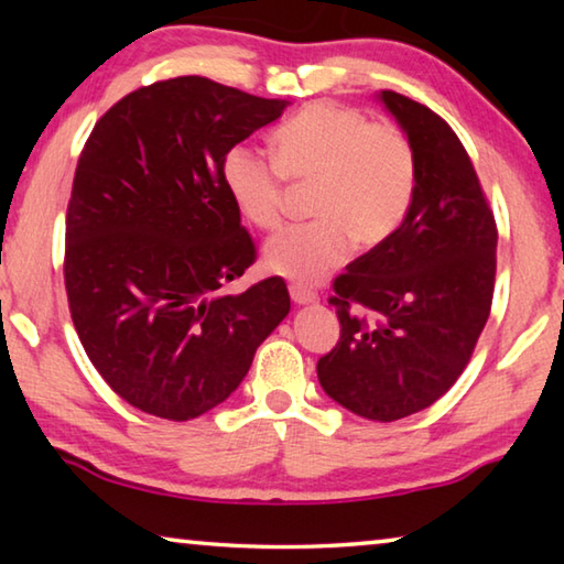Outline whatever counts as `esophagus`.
I'll return each mask as SVG.
<instances>
[{
    "label": "esophagus",
    "mask_w": 564,
    "mask_h": 564,
    "mask_svg": "<svg viewBox=\"0 0 564 564\" xmlns=\"http://www.w3.org/2000/svg\"><path fill=\"white\" fill-rule=\"evenodd\" d=\"M291 299L295 305H311V303H318V295L313 291H305L301 285H291Z\"/></svg>",
    "instance_id": "34e87169"
}]
</instances>
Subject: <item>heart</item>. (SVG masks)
Here are the masks:
<instances>
[{"label":"heart","mask_w":564,"mask_h":564,"mask_svg":"<svg viewBox=\"0 0 564 564\" xmlns=\"http://www.w3.org/2000/svg\"><path fill=\"white\" fill-rule=\"evenodd\" d=\"M273 161L236 144L226 151L224 186L248 224L275 231L285 182L313 186L316 221L289 228L263 248V265L295 283H316L338 269L356 243L370 251L403 224L417 184L410 139L393 123H370L343 104L316 101L271 133Z\"/></svg>","instance_id":"1"}]
</instances>
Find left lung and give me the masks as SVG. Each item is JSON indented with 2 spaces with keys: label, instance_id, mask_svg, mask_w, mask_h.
I'll return each instance as SVG.
<instances>
[{
  "label": "left lung",
  "instance_id": "1",
  "mask_svg": "<svg viewBox=\"0 0 564 564\" xmlns=\"http://www.w3.org/2000/svg\"><path fill=\"white\" fill-rule=\"evenodd\" d=\"M376 99L417 159L403 224L333 283L340 340L318 360L326 395L393 423L433 405L463 373L490 316L498 228L460 139L423 104Z\"/></svg>",
  "mask_w": 564,
  "mask_h": 564
}]
</instances>
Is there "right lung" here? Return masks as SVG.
Listing matches in <instances>:
<instances>
[{
    "instance_id": "add662e5",
    "label": "right lung",
    "mask_w": 564,
    "mask_h": 564,
    "mask_svg": "<svg viewBox=\"0 0 564 564\" xmlns=\"http://www.w3.org/2000/svg\"><path fill=\"white\" fill-rule=\"evenodd\" d=\"M285 107L176 76L113 104L82 151L66 208L72 321L113 393L149 415L178 423L224 403L289 316L279 275L221 291L256 261L224 156Z\"/></svg>"
}]
</instances>
